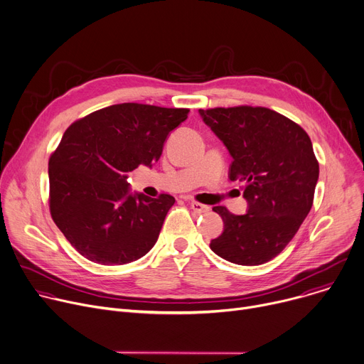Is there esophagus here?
<instances>
[{
  "instance_id": "obj_1",
  "label": "esophagus",
  "mask_w": 364,
  "mask_h": 364,
  "mask_svg": "<svg viewBox=\"0 0 364 364\" xmlns=\"http://www.w3.org/2000/svg\"><path fill=\"white\" fill-rule=\"evenodd\" d=\"M190 209H191L194 213H197V215H203V213L209 212L210 207L205 205V204H201V203H198V201H191V203H190Z\"/></svg>"
}]
</instances>
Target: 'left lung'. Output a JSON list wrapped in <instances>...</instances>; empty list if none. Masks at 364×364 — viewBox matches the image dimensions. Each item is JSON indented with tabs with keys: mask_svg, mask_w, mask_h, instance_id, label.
<instances>
[{
	"mask_svg": "<svg viewBox=\"0 0 364 364\" xmlns=\"http://www.w3.org/2000/svg\"><path fill=\"white\" fill-rule=\"evenodd\" d=\"M203 121L233 157L229 178L245 181L246 215L213 207L223 233L210 249L237 265H262L292 240L314 201L318 161L308 134L289 118L264 107L200 109Z\"/></svg>",
	"mask_w": 364,
	"mask_h": 364,
	"instance_id": "8db88e82",
	"label": "left lung"
}]
</instances>
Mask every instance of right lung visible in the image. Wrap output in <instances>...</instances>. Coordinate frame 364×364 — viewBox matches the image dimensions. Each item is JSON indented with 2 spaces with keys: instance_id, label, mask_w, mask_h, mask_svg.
<instances>
[{
  "instance_id": "add662e5",
  "label": "right lung",
  "mask_w": 364,
  "mask_h": 364,
  "mask_svg": "<svg viewBox=\"0 0 364 364\" xmlns=\"http://www.w3.org/2000/svg\"><path fill=\"white\" fill-rule=\"evenodd\" d=\"M190 109L119 103L75 121L48 160V207L89 261L124 265L151 250L176 198L129 194L128 173L157 163Z\"/></svg>"
}]
</instances>
